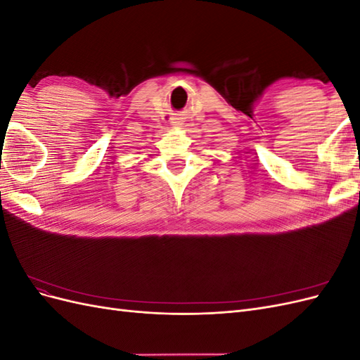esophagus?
I'll list each match as a JSON object with an SVG mask.
<instances>
[{
  "mask_svg": "<svg viewBox=\"0 0 360 360\" xmlns=\"http://www.w3.org/2000/svg\"><path fill=\"white\" fill-rule=\"evenodd\" d=\"M176 123H177V122H172V124H174V126H177V124H176Z\"/></svg>",
  "mask_w": 360,
  "mask_h": 360,
  "instance_id": "1",
  "label": "esophagus"
}]
</instances>
